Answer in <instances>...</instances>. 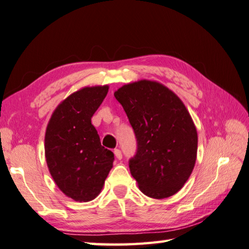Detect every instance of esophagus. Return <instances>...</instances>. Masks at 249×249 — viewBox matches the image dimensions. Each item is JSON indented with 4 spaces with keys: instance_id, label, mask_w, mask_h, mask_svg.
Segmentation results:
<instances>
[{
    "instance_id": "34e87169",
    "label": "esophagus",
    "mask_w": 249,
    "mask_h": 249,
    "mask_svg": "<svg viewBox=\"0 0 249 249\" xmlns=\"http://www.w3.org/2000/svg\"><path fill=\"white\" fill-rule=\"evenodd\" d=\"M114 156H115V158L117 160H121L122 159V152H121V150L120 149H114Z\"/></svg>"
}]
</instances>
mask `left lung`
<instances>
[{"mask_svg":"<svg viewBox=\"0 0 249 249\" xmlns=\"http://www.w3.org/2000/svg\"><path fill=\"white\" fill-rule=\"evenodd\" d=\"M137 139L129 170L144 195L163 199L191 176L198 136L192 116L176 94L158 81L142 79L114 92Z\"/></svg>","mask_w":249,"mask_h":249,"instance_id":"1","label":"left lung"}]
</instances>
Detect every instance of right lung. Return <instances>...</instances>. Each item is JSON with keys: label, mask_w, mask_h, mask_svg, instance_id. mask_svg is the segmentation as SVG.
<instances>
[{"label": "right lung", "mask_w": 249, "mask_h": 249, "mask_svg": "<svg viewBox=\"0 0 249 249\" xmlns=\"http://www.w3.org/2000/svg\"><path fill=\"white\" fill-rule=\"evenodd\" d=\"M109 86L85 87L54 110L44 137L50 174L57 187L75 201L87 202L100 194L114 155L101 146L91 117L105 100Z\"/></svg>", "instance_id": "obj_1"}]
</instances>
